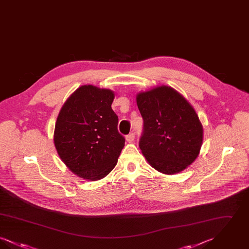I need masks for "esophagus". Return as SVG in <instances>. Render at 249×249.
<instances>
[{
	"instance_id": "esophagus-1",
	"label": "esophagus",
	"mask_w": 249,
	"mask_h": 249,
	"mask_svg": "<svg viewBox=\"0 0 249 249\" xmlns=\"http://www.w3.org/2000/svg\"><path fill=\"white\" fill-rule=\"evenodd\" d=\"M126 140L129 142H133V141H134V133L131 132L130 134H128V135L126 136Z\"/></svg>"
}]
</instances>
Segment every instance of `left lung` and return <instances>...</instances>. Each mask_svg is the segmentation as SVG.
I'll return each mask as SVG.
<instances>
[{"label":"left lung","mask_w":249,"mask_h":249,"mask_svg":"<svg viewBox=\"0 0 249 249\" xmlns=\"http://www.w3.org/2000/svg\"><path fill=\"white\" fill-rule=\"evenodd\" d=\"M136 103L143 120L139 147L148 163L166 175L185 170L200 153L203 137L193 107L167 86L140 92Z\"/></svg>","instance_id":"8db88e82"}]
</instances>
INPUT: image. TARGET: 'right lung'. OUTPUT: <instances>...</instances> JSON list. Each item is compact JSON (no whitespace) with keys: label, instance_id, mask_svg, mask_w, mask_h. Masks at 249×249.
I'll return each instance as SVG.
<instances>
[{"label":"right lung","instance_id":"obj_1","mask_svg":"<svg viewBox=\"0 0 249 249\" xmlns=\"http://www.w3.org/2000/svg\"><path fill=\"white\" fill-rule=\"evenodd\" d=\"M112 90L91 85L78 88L59 111L54 143L59 158L73 174L87 180L107 177L118 162L125 138L111 105Z\"/></svg>","mask_w":249,"mask_h":249}]
</instances>
